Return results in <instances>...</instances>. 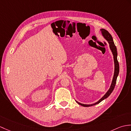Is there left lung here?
<instances>
[{"label": "left lung", "mask_w": 131, "mask_h": 131, "mask_svg": "<svg viewBox=\"0 0 131 131\" xmlns=\"http://www.w3.org/2000/svg\"><path fill=\"white\" fill-rule=\"evenodd\" d=\"M100 31H101L103 37H104V38L108 41V42L109 43L111 50L112 52V53H113L114 62V75H113V80H112L110 88H109V90H108V92L105 93V95L103 96L99 100H98V102L95 103H94V104H81V103H80L79 102H78L77 101H76L79 105H81V106H83V107H90V106H93L94 105H96L97 104H99V103L101 102L102 100H104L106 98H107L108 97L111 95V94L112 93V92H113L114 89L115 84H116L117 78L118 74H119V63H118V60H117V51L116 46H115L114 43L113 42V38H112L111 35L107 31V30L102 28V29H100Z\"/></svg>", "instance_id": "left-lung-1"}]
</instances>
